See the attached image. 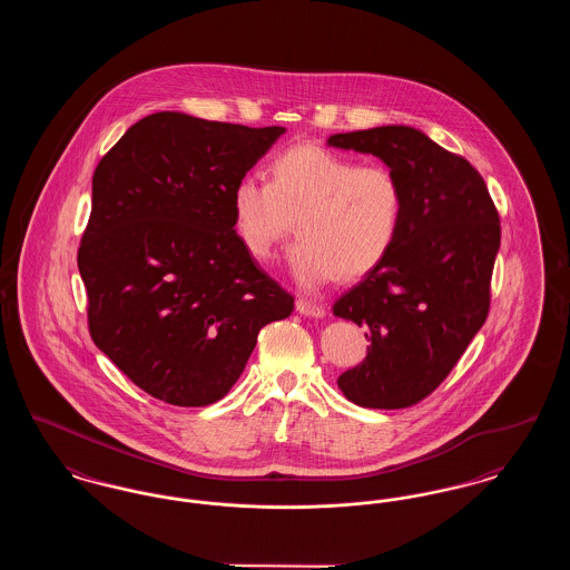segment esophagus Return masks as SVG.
I'll use <instances>...</instances> for the list:
<instances>
[{
    "label": "esophagus",
    "mask_w": 570,
    "mask_h": 570,
    "mask_svg": "<svg viewBox=\"0 0 570 570\" xmlns=\"http://www.w3.org/2000/svg\"><path fill=\"white\" fill-rule=\"evenodd\" d=\"M297 309L298 314H303V316H314V318H323L325 316V305L307 297L297 298Z\"/></svg>",
    "instance_id": "esophagus-1"
}]
</instances>
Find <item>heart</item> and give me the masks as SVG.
<instances>
[{
	"label": "heart",
	"instance_id": "obj_1",
	"mask_svg": "<svg viewBox=\"0 0 570 570\" xmlns=\"http://www.w3.org/2000/svg\"><path fill=\"white\" fill-rule=\"evenodd\" d=\"M404 209V186L393 168L358 164L314 142L282 149L267 184L245 175L230 191L235 233L258 261L288 239L295 222L301 242L291 252V269L307 288L376 272L400 237Z\"/></svg>",
	"mask_w": 570,
	"mask_h": 570
}]
</instances>
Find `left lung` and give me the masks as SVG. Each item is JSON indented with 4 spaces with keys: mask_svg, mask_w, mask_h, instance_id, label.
Returning <instances> with one entry per match:
<instances>
[{
    "mask_svg": "<svg viewBox=\"0 0 570 570\" xmlns=\"http://www.w3.org/2000/svg\"><path fill=\"white\" fill-rule=\"evenodd\" d=\"M328 145L380 158L406 198L386 261L333 305L372 342L337 384L356 406H414L451 374L488 321L500 216L481 173L414 128L333 135Z\"/></svg>",
    "mask_w": 570,
    "mask_h": 570,
    "instance_id": "left-lung-1",
    "label": "left lung"
}]
</instances>
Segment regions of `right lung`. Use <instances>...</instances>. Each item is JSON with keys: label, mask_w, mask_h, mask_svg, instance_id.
<instances>
[{"label": "right lung", "mask_w": 570, "mask_h": 570, "mask_svg": "<svg viewBox=\"0 0 570 570\" xmlns=\"http://www.w3.org/2000/svg\"><path fill=\"white\" fill-rule=\"evenodd\" d=\"M284 128L154 112L91 179L77 263L94 344L164 404L209 406L295 297L247 254L230 191Z\"/></svg>", "instance_id": "obj_1"}]
</instances>
